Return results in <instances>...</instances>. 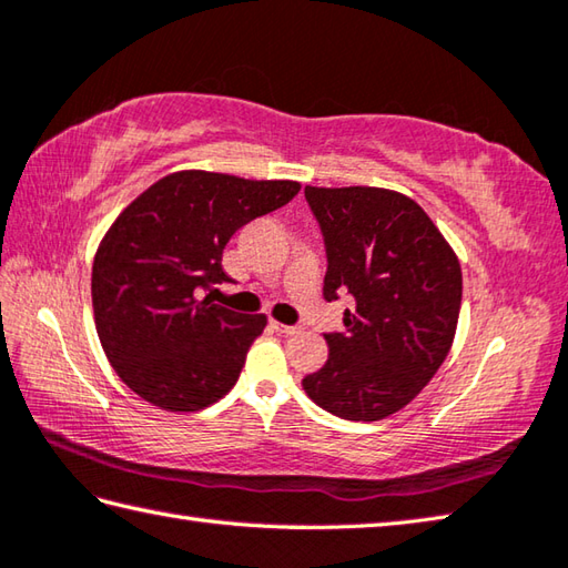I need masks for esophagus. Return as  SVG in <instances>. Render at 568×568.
<instances>
[{"label":"esophagus","instance_id":"34e87169","mask_svg":"<svg viewBox=\"0 0 568 568\" xmlns=\"http://www.w3.org/2000/svg\"><path fill=\"white\" fill-rule=\"evenodd\" d=\"M271 325H273V329H275V332H281V335H297V332H300L297 327H293V325H283V322H275V320L271 322Z\"/></svg>","mask_w":568,"mask_h":568}]
</instances>
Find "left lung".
I'll use <instances>...</instances> for the list:
<instances>
[{"instance_id":"1","label":"left lung","mask_w":568,"mask_h":568,"mask_svg":"<svg viewBox=\"0 0 568 568\" xmlns=\"http://www.w3.org/2000/svg\"><path fill=\"white\" fill-rule=\"evenodd\" d=\"M327 248L325 300L349 293L344 332L303 379L313 402L347 420H382L414 402L453 347L460 261L414 199L382 186H305Z\"/></svg>"}]
</instances>
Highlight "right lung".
Wrapping results in <instances>:
<instances>
[{
	"label": "right lung",
	"mask_w": 568,
	"mask_h": 568,
	"mask_svg": "<svg viewBox=\"0 0 568 568\" xmlns=\"http://www.w3.org/2000/svg\"><path fill=\"white\" fill-rule=\"evenodd\" d=\"M297 192L291 180L182 170L122 209L95 251L93 315L108 362L144 402L192 414L239 382L268 317L202 293L231 281L221 255L233 233Z\"/></svg>",
	"instance_id": "obj_1"
}]
</instances>
